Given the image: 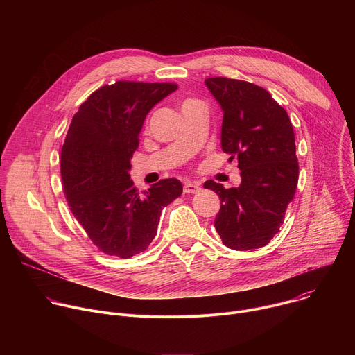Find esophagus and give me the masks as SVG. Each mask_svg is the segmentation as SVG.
Returning a JSON list of instances; mask_svg holds the SVG:
<instances>
[{
  "label": "esophagus",
  "instance_id": "obj_1",
  "mask_svg": "<svg viewBox=\"0 0 355 355\" xmlns=\"http://www.w3.org/2000/svg\"><path fill=\"white\" fill-rule=\"evenodd\" d=\"M199 191V184L195 182H185L184 184V192L185 193H196Z\"/></svg>",
  "mask_w": 355,
  "mask_h": 355
}]
</instances>
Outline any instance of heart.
<instances>
[{
    "label": "heart",
    "instance_id": "obj_1",
    "mask_svg": "<svg viewBox=\"0 0 355 355\" xmlns=\"http://www.w3.org/2000/svg\"><path fill=\"white\" fill-rule=\"evenodd\" d=\"M191 104H198V101H195V99H185L182 107H184V105H191Z\"/></svg>",
    "mask_w": 355,
    "mask_h": 355
}]
</instances>
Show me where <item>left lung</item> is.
Here are the masks:
<instances>
[{
    "mask_svg": "<svg viewBox=\"0 0 355 355\" xmlns=\"http://www.w3.org/2000/svg\"><path fill=\"white\" fill-rule=\"evenodd\" d=\"M205 83L223 110L222 148L241 170L240 187L204 184L220 198L216 232L232 250L264 247L279 232L297 185L291 119L263 87L226 77Z\"/></svg>",
    "mask_w": 355,
    "mask_h": 355,
    "instance_id": "obj_1",
    "label": "left lung"
}]
</instances>
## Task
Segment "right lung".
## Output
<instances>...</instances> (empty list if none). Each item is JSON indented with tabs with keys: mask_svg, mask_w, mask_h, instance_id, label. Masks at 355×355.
Listing matches in <instances>:
<instances>
[{
	"mask_svg": "<svg viewBox=\"0 0 355 355\" xmlns=\"http://www.w3.org/2000/svg\"><path fill=\"white\" fill-rule=\"evenodd\" d=\"M175 83L116 81L94 91L73 116L60 171L69 208L99 251L130 259L157 234L162 211L182 193L175 178L139 192L130 159L148 111Z\"/></svg>",
	"mask_w": 355,
	"mask_h": 355,
	"instance_id": "obj_1",
	"label": "right lung"
}]
</instances>
